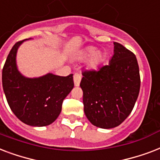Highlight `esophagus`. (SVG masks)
I'll list each match as a JSON object with an SVG mask.
<instances>
[{"label": "esophagus", "mask_w": 160, "mask_h": 160, "mask_svg": "<svg viewBox=\"0 0 160 160\" xmlns=\"http://www.w3.org/2000/svg\"><path fill=\"white\" fill-rule=\"evenodd\" d=\"M81 79H82V76L81 74L76 73L73 75V81H74V85L76 87H78L79 84H80V82H81Z\"/></svg>", "instance_id": "1"}]
</instances>
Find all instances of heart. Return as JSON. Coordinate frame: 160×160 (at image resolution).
I'll return each instance as SVG.
<instances>
[{
  "mask_svg": "<svg viewBox=\"0 0 160 160\" xmlns=\"http://www.w3.org/2000/svg\"><path fill=\"white\" fill-rule=\"evenodd\" d=\"M76 58L80 61L88 59V68L89 69H97L104 60V56L101 51H97L95 47L89 46L80 51L77 54Z\"/></svg>",
  "mask_w": 160,
  "mask_h": 160,
  "instance_id": "b5f03b06",
  "label": "heart"
}]
</instances>
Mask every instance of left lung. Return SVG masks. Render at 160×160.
<instances>
[{"instance_id": "obj_1", "label": "left lung", "mask_w": 160, "mask_h": 160, "mask_svg": "<svg viewBox=\"0 0 160 160\" xmlns=\"http://www.w3.org/2000/svg\"><path fill=\"white\" fill-rule=\"evenodd\" d=\"M108 65L98 71L82 72L84 112L92 124L112 128L121 124L132 112L140 88L137 58L132 52L113 42Z\"/></svg>"}]
</instances>
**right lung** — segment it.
I'll return each instance as SVG.
<instances>
[{"label":"right lung","mask_w":160,"mask_h":160,"mask_svg":"<svg viewBox=\"0 0 160 160\" xmlns=\"http://www.w3.org/2000/svg\"><path fill=\"white\" fill-rule=\"evenodd\" d=\"M13 46L2 69V87L7 102L22 122L33 127L52 123L60 114L64 98L73 88L72 74L67 77L48 73L39 78L23 76L17 66V50Z\"/></svg>","instance_id":"right-lung-1"}]
</instances>
